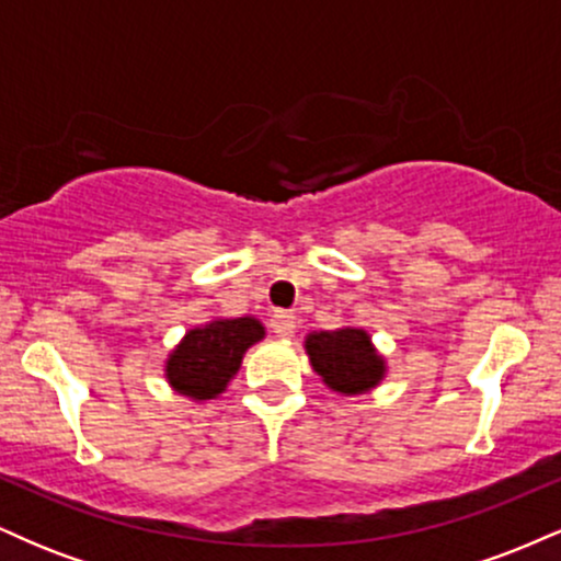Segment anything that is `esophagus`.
<instances>
[{"label":"esophagus","instance_id":"34e87169","mask_svg":"<svg viewBox=\"0 0 561 561\" xmlns=\"http://www.w3.org/2000/svg\"><path fill=\"white\" fill-rule=\"evenodd\" d=\"M272 332L282 340L293 337V334H295V317H293V313L276 311L272 317Z\"/></svg>","mask_w":561,"mask_h":561}]
</instances>
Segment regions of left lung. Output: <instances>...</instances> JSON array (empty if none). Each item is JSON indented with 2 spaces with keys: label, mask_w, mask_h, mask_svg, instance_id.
<instances>
[{
  "label": "left lung",
  "mask_w": 561,
  "mask_h": 561,
  "mask_svg": "<svg viewBox=\"0 0 561 561\" xmlns=\"http://www.w3.org/2000/svg\"><path fill=\"white\" fill-rule=\"evenodd\" d=\"M302 347L311 369L337 396H366L388 377V358L377 351L364 327L343 324L337 330L308 332Z\"/></svg>",
  "instance_id": "obj_1"
}]
</instances>
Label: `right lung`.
I'll return each mask as SVG.
<instances>
[{"label": "right lung", "mask_w": 561, "mask_h": 561, "mask_svg": "<svg viewBox=\"0 0 561 561\" xmlns=\"http://www.w3.org/2000/svg\"><path fill=\"white\" fill-rule=\"evenodd\" d=\"M266 337L255 317H210L192 327L163 362V377L173 392L195 403L214 401L240 371L248 347Z\"/></svg>", "instance_id": "1"}]
</instances>
